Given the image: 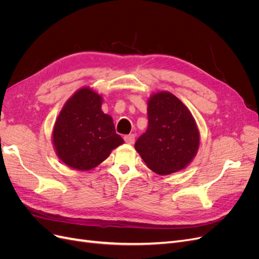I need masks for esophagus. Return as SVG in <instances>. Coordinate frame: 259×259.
Listing matches in <instances>:
<instances>
[{"instance_id": "34e87169", "label": "esophagus", "mask_w": 259, "mask_h": 259, "mask_svg": "<svg viewBox=\"0 0 259 259\" xmlns=\"http://www.w3.org/2000/svg\"><path fill=\"white\" fill-rule=\"evenodd\" d=\"M124 140L125 143H127L130 145H133L135 143V135L134 134H131V135H125L124 136Z\"/></svg>"}]
</instances>
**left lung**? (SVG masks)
Here are the masks:
<instances>
[{"label":"left lung","mask_w":259,"mask_h":259,"mask_svg":"<svg viewBox=\"0 0 259 259\" xmlns=\"http://www.w3.org/2000/svg\"><path fill=\"white\" fill-rule=\"evenodd\" d=\"M148 128L135 143L147 166L159 175L186 168L197 155L200 133L191 112L169 92L148 100Z\"/></svg>","instance_id":"left-lung-1"}]
</instances>
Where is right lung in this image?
Here are the masks:
<instances>
[{"mask_svg": "<svg viewBox=\"0 0 259 259\" xmlns=\"http://www.w3.org/2000/svg\"><path fill=\"white\" fill-rule=\"evenodd\" d=\"M103 97L90 88L77 90L62 107L53 130V145L61 162L90 170L124 143L112 117L101 110Z\"/></svg>", "mask_w": 259, "mask_h": 259, "instance_id": "obj_1", "label": "right lung"}]
</instances>
